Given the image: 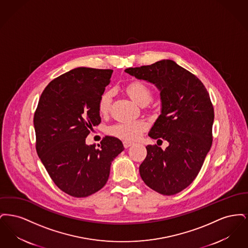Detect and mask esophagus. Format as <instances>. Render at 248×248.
Listing matches in <instances>:
<instances>
[{"mask_svg":"<svg viewBox=\"0 0 248 248\" xmlns=\"http://www.w3.org/2000/svg\"><path fill=\"white\" fill-rule=\"evenodd\" d=\"M133 145V142L130 141H124V147L125 148V149H127V148H129L130 146H132Z\"/></svg>","mask_w":248,"mask_h":248,"instance_id":"1","label":"esophagus"}]
</instances>
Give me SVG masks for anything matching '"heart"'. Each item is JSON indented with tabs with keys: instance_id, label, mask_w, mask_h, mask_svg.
<instances>
[{
	"instance_id": "1",
	"label": "heart",
	"mask_w": 248,
	"mask_h": 248,
	"mask_svg": "<svg viewBox=\"0 0 248 248\" xmlns=\"http://www.w3.org/2000/svg\"><path fill=\"white\" fill-rule=\"evenodd\" d=\"M126 92L138 104L148 103L152 98V91L146 83L134 81L126 86ZM111 102V93L106 91L100 95L98 100V111L100 114L108 112ZM148 126L147 123L140 120H128L116 123L108 127V133L124 140H136L141 136L142 132Z\"/></svg>"
}]
</instances>
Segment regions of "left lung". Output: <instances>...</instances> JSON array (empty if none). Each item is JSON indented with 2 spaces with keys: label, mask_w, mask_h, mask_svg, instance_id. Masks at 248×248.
<instances>
[{
  "label": "left lung",
  "mask_w": 248,
  "mask_h": 248,
  "mask_svg": "<svg viewBox=\"0 0 248 248\" xmlns=\"http://www.w3.org/2000/svg\"><path fill=\"white\" fill-rule=\"evenodd\" d=\"M124 71L159 89L161 114L149 136L169 143L165 151L157 145L146 147L140 177L161 194H177L197 177L212 146L214 108L209 94L194 74L170 59Z\"/></svg>",
  "instance_id": "1"
}]
</instances>
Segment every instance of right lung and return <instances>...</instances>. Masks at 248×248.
Instances as JSON below:
<instances>
[{
    "label": "right lung",
    "instance_id": "right-lung-1",
    "mask_svg": "<svg viewBox=\"0 0 248 248\" xmlns=\"http://www.w3.org/2000/svg\"><path fill=\"white\" fill-rule=\"evenodd\" d=\"M113 71L80 67L48 83L33 118L36 151L54 183L67 194L81 198L102 189L111 162L124 148L105 137L96 149L85 139L101 118L98 100Z\"/></svg>",
    "mask_w": 248,
    "mask_h": 248
}]
</instances>
